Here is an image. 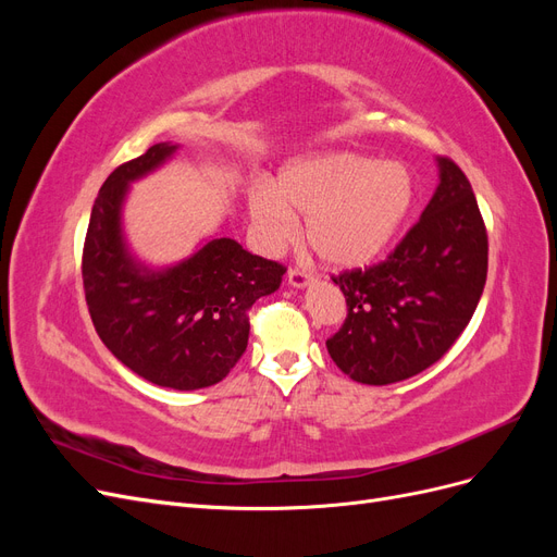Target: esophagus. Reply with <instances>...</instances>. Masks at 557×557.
I'll use <instances>...</instances> for the list:
<instances>
[{
    "label": "esophagus",
    "mask_w": 557,
    "mask_h": 557,
    "mask_svg": "<svg viewBox=\"0 0 557 557\" xmlns=\"http://www.w3.org/2000/svg\"><path fill=\"white\" fill-rule=\"evenodd\" d=\"M313 281V276L309 272H305V269H288V283L293 285V288H307V285Z\"/></svg>",
    "instance_id": "esophagus-1"
}]
</instances>
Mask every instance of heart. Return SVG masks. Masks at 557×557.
<instances>
[{"label": "heart", "mask_w": 557, "mask_h": 557, "mask_svg": "<svg viewBox=\"0 0 557 557\" xmlns=\"http://www.w3.org/2000/svg\"><path fill=\"white\" fill-rule=\"evenodd\" d=\"M416 183L401 162L330 150L283 164L272 185L248 197L250 221L267 248H281L305 218V237L334 269L379 260L407 221Z\"/></svg>", "instance_id": "obj_1"}]
</instances>
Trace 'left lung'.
<instances>
[{
    "label": "left lung",
    "mask_w": 557,
    "mask_h": 557,
    "mask_svg": "<svg viewBox=\"0 0 557 557\" xmlns=\"http://www.w3.org/2000/svg\"><path fill=\"white\" fill-rule=\"evenodd\" d=\"M436 164L430 205L387 260L332 276L348 315L327 352L358 383H397L442 360L483 295L487 234L474 190L453 160Z\"/></svg>",
    "instance_id": "1"
}]
</instances>
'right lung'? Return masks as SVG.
I'll return each mask as SVG.
<instances>
[{"label": "right lung", "mask_w": 557, "mask_h": 557, "mask_svg": "<svg viewBox=\"0 0 557 557\" xmlns=\"http://www.w3.org/2000/svg\"><path fill=\"white\" fill-rule=\"evenodd\" d=\"M178 144L150 146L111 172L92 205L83 288L99 339L141 379L197 391L223 381L248 346V311L278 290L285 267L213 237L190 258L150 269L129 252L123 205L129 183L172 160Z\"/></svg>", "instance_id": "add662e5"}]
</instances>
